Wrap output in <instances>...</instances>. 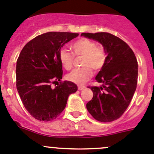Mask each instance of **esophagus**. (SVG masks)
<instances>
[{"label": "esophagus", "mask_w": 154, "mask_h": 154, "mask_svg": "<svg viewBox=\"0 0 154 154\" xmlns=\"http://www.w3.org/2000/svg\"><path fill=\"white\" fill-rule=\"evenodd\" d=\"M86 87L85 86H82V85H79L78 86V90H83L84 89H85Z\"/></svg>", "instance_id": "1"}]
</instances>
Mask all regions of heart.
I'll return each mask as SVG.
<instances>
[{
    "instance_id": "obj_1",
    "label": "heart",
    "mask_w": 154,
    "mask_h": 154,
    "mask_svg": "<svg viewBox=\"0 0 154 154\" xmlns=\"http://www.w3.org/2000/svg\"><path fill=\"white\" fill-rule=\"evenodd\" d=\"M74 54L84 56L81 65L83 67L75 69L68 74L66 78L73 83L84 84L93 75L92 68L99 71L104 67L106 62V52L105 48L88 38H80L70 45ZM59 61L66 70H70L74 65V57L70 51L63 48L59 51Z\"/></svg>"
}]
</instances>
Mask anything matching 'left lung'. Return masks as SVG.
Instances as JSON below:
<instances>
[{"label": "left lung", "mask_w": 154, "mask_h": 154, "mask_svg": "<svg viewBox=\"0 0 154 154\" xmlns=\"http://www.w3.org/2000/svg\"><path fill=\"white\" fill-rule=\"evenodd\" d=\"M81 36L99 42L106 50V62L96 77L103 84L90 87L93 97L87 109L96 120L110 122L122 116L131 101L137 87V61L127 43L112 34L84 32Z\"/></svg>", "instance_id": "8db88e82"}]
</instances>
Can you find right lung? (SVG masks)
<instances>
[{"label": "right lung", "mask_w": 154, "mask_h": 154, "mask_svg": "<svg viewBox=\"0 0 154 154\" xmlns=\"http://www.w3.org/2000/svg\"><path fill=\"white\" fill-rule=\"evenodd\" d=\"M78 33L49 32L29 42L17 61V89L26 109L35 119L51 121L65 109L69 95L77 86L73 82H60L62 65L59 51ZM57 82L54 88L51 87Z\"/></svg>", "instance_id": "obj_1"}]
</instances>
